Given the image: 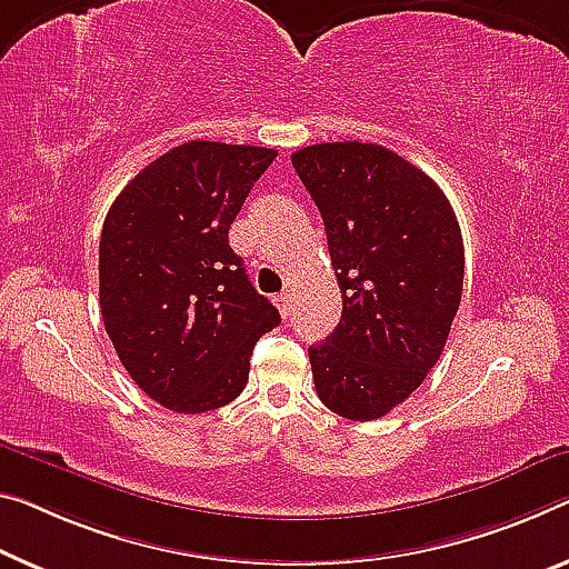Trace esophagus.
<instances>
[{"instance_id":"1","label":"esophagus","mask_w":569,"mask_h":569,"mask_svg":"<svg viewBox=\"0 0 569 569\" xmlns=\"http://www.w3.org/2000/svg\"><path fill=\"white\" fill-rule=\"evenodd\" d=\"M274 305H277V310H279V315H282V318H287V315L292 312V300H290V295H287V292L277 295Z\"/></svg>"}]
</instances>
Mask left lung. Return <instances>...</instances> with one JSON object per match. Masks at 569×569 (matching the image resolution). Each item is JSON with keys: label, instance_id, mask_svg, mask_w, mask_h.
Returning a JSON list of instances; mask_svg holds the SVG:
<instances>
[{"label": "left lung", "instance_id": "1", "mask_svg": "<svg viewBox=\"0 0 569 569\" xmlns=\"http://www.w3.org/2000/svg\"><path fill=\"white\" fill-rule=\"evenodd\" d=\"M328 233L343 315L308 348L322 405L353 422L389 415L442 356L462 295V236L440 186L381 144L292 154Z\"/></svg>", "mask_w": 569, "mask_h": 569}]
</instances>
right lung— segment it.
<instances>
[{"label": "right lung", "mask_w": 569, "mask_h": 569, "mask_svg": "<svg viewBox=\"0 0 569 569\" xmlns=\"http://www.w3.org/2000/svg\"><path fill=\"white\" fill-rule=\"evenodd\" d=\"M274 157L193 139L129 180L103 221V326L137 387L172 412L239 397L254 343L279 326L229 247L233 218Z\"/></svg>", "instance_id": "add662e5"}]
</instances>
